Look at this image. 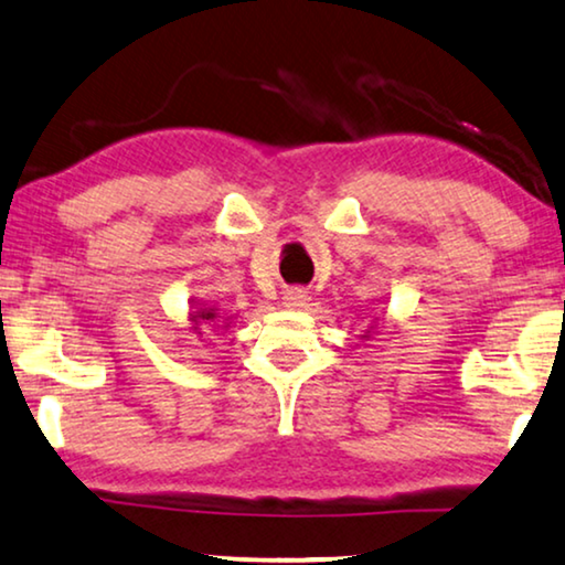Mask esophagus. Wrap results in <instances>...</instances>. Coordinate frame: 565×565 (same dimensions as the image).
<instances>
[{"mask_svg":"<svg viewBox=\"0 0 565 565\" xmlns=\"http://www.w3.org/2000/svg\"><path fill=\"white\" fill-rule=\"evenodd\" d=\"M305 305H307V291L305 289H297V286H294V289L284 291V307L286 309H299Z\"/></svg>","mask_w":565,"mask_h":565,"instance_id":"1","label":"esophagus"}]
</instances>
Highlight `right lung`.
<instances>
[{
  "instance_id": "right-lung-1",
  "label": "right lung",
  "mask_w": 565,
  "mask_h": 565,
  "mask_svg": "<svg viewBox=\"0 0 565 565\" xmlns=\"http://www.w3.org/2000/svg\"><path fill=\"white\" fill-rule=\"evenodd\" d=\"M214 309H210V307H204V309H196V312L192 315V322H206V320H214Z\"/></svg>"
}]
</instances>
